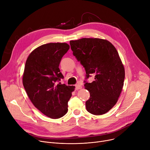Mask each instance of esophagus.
Returning <instances> with one entry per match:
<instances>
[{
  "label": "esophagus",
  "instance_id": "esophagus-1",
  "mask_svg": "<svg viewBox=\"0 0 150 150\" xmlns=\"http://www.w3.org/2000/svg\"><path fill=\"white\" fill-rule=\"evenodd\" d=\"M82 88V87L79 83H78L75 85V89L76 90H79V89H81Z\"/></svg>",
  "mask_w": 150,
  "mask_h": 150
}]
</instances>
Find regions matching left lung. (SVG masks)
Segmentation results:
<instances>
[{"label":"left lung","mask_w":150,"mask_h":150,"mask_svg":"<svg viewBox=\"0 0 150 150\" xmlns=\"http://www.w3.org/2000/svg\"><path fill=\"white\" fill-rule=\"evenodd\" d=\"M73 54L94 81L84 84L90 93L85 103L87 110L95 115L108 112L116 104L122 92L125 68L115 46L107 40L83 38L70 41Z\"/></svg>","instance_id":"left-lung-1"}]
</instances>
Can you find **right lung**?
I'll list each match as a JSON object with an SVG mask.
<instances>
[{
    "mask_svg": "<svg viewBox=\"0 0 150 150\" xmlns=\"http://www.w3.org/2000/svg\"><path fill=\"white\" fill-rule=\"evenodd\" d=\"M69 45L50 42L34 49L26 60L23 83L35 108L52 119L62 117L68 112V102L75 86L57 81L64 77L59 68Z\"/></svg>",
    "mask_w": 150,
    "mask_h": 150,
    "instance_id": "add662e5",
    "label": "right lung"
}]
</instances>
